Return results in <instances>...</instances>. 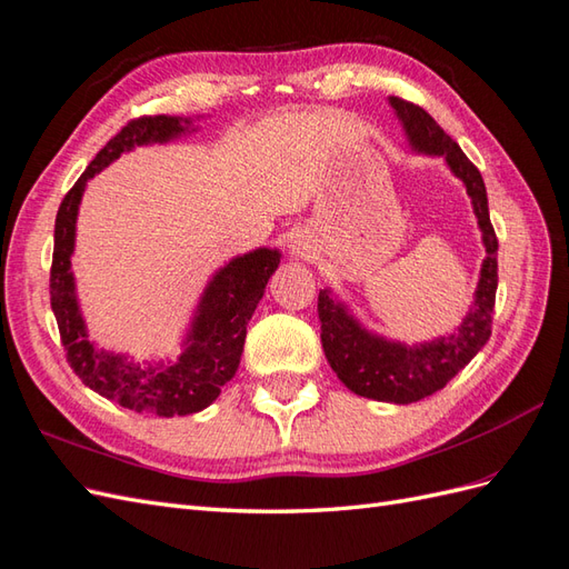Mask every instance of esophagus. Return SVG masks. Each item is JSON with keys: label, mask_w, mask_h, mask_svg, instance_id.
I'll use <instances>...</instances> for the list:
<instances>
[{"label": "esophagus", "mask_w": 569, "mask_h": 569, "mask_svg": "<svg viewBox=\"0 0 569 569\" xmlns=\"http://www.w3.org/2000/svg\"><path fill=\"white\" fill-rule=\"evenodd\" d=\"M292 253L301 256V258H313L316 253V243L309 231H301L292 239Z\"/></svg>", "instance_id": "1"}]
</instances>
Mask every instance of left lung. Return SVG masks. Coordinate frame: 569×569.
Listing matches in <instances>:
<instances>
[{
  "instance_id": "8db88e82",
  "label": "left lung",
  "mask_w": 569,
  "mask_h": 569,
  "mask_svg": "<svg viewBox=\"0 0 569 569\" xmlns=\"http://www.w3.org/2000/svg\"><path fill=\"white\" fill-rule=\"evenodd\" d=\"M389 106L406 132L410 151L441 159L447 169L461 180L470 204H473L485 246V260L480 266L473 301H470L459 328L425 342L408 345L369 330L330 287L318 292L323 352L338 379L362 398L408 406L445 389L447 381H451L490 340L497 292V237L490 224L488 192H485L482 176L468 161L461 147L420 106L400 101L396 96H389Z\"/></svg>"
}]
</instances>
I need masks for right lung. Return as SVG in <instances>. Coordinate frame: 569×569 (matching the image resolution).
I'll use <instances>...</instances> for the list:
<instances>
[{"instance_id":"add662e5","label":"right lung","mask_w":569,"mask_h":569,"mask_svg":"<svg viewBox=\"0 0 569 569\" xmlns=\"http://www.w3.org/2000/svg\"><path fill=\"white\" fill-rule=\"evenodd\" d=\"M200 118L202 116H157L124 124L96 154L74 188L67 192L58 219H54L50 303L54 318H58L67 362L91 391L122 408L159 415V418L204 410L219 398L221 386L233 379L241 362L246 326L251 321L258 301L266 295L272 272L280 266V248H253L248 253L233 256L214 270L202 289L183 338H180L178 357L137 362L130 355L99 348L96 340L89 338L72 272L77 217L81 198L96 173L120 159V154L134 151V147L169 144L198 132L196 120Z\"/></svg>"}]
</instances>
